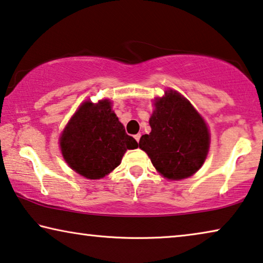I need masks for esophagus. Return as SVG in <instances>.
<instances>
[{"label": "esophagus", "instance_id": "esophagus-1", "mask_svg": "<svg viewBox=\"0 0 263 263\" xmlns=\"http://www.w3.org/2000/svg\"><path fill=\"white\" fill-rule=\"evenodd\" d=\"M135 139L137 140V143H139V139H140V135L138 133V135L135 136Z\"/></svg>", "mask_w": 263, "mask_h": 263}]
</instances>
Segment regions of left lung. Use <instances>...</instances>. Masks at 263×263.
Wrapping results in <instances>:
<instances>
[{
  "mask_svg": "<svg viewBox=\"0 0 263 263\" xmlns=\"http://www.w3.org/2000/svg\"><path fill=\"white\" fill-rule=\"evenodd\" d=\"M151 132L139 140L152 164L164 177L182 179L203 165L209 150V131L186 99L174 91L156 101Z\"/></svg>",
  "mask_w": 263,
  "mask_h": 263,
  "instance_id": "left-lung-1",
  "label": "left lung"
}]
</instances>
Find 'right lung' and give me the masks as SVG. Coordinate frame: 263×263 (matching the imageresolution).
<instances>
[{
	"label": "right lung",
	"mask_w": 263,
	"mask_h": 263,
	"mask_svg": "<svg viewBox=\"0 0 263 263\" xmlns=\"http://www.w3.org/2000/svg\"><path fill=\"white\" fill-rule=\"evenodd\" d=\"M60 146L74 171L86 178L99 179L116 169L125 151L137 148L138 143L126 135L111 103L103 100L81 105L62 133Z\"/></svg>",
	"instance_id": "add662e5"
}]
</instances>
